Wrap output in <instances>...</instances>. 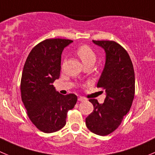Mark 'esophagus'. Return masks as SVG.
<instances>
[{"instance_id":"esophagus-1","label":"esophagus","mask_w":155,"mask_h":155,"mask_svg":"<svg viewBox=\"0 0 155 155\" xmlns=\"http://www.w3.org/2000/svg\"><path fill=\"white\" fill-rule=\"evenodd\" d=\"M78 101H85V98L84 97H78Z\"/></svg>"}]
</instances>
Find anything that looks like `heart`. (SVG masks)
Returning a JSON list of instances; mask_svg holds the SVG:
<instances>
[{
  "label": "heart",
  "mask_w": 155,
  "mask_h": 155,
  "mask_svg": "<svg viewBox=\"0 0 155 155\" xmlns=\"http://www.w3.org/2000/svg\"><path fill=\"white\" fill-rule=\"evenodd\" d=\"M76 54L81 60L84 66H93L97 60V56L94 51L87 45L81 46L76 51Z\"/></svg>",
  "instance_id": "heart-1"
}]
</instances>
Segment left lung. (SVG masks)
<instances>
[{
  "mask_svg": "<svg viewBox=\"0 0 155 155\" xmlns=\"http://www.w3.org/2000/svg\"><path fill=\"white\" fill-rule=\"evenodd\" d=\"M92 41L106 54L104 68L97 84L104 90L106 97L103 104L90 99L94 110L85 124L93 133L104 136L117 130L130 111L135 95V73L128 53L120 45L114 41Z\"/></svg>",
  "mask_w": 155,
  "mask_h": 155,
  "instance_id": "obj_1",
  "label": "left lung"
}]
</instances>
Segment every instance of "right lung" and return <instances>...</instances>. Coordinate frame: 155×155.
Segmentation results:
<instances>
[{
    "instance_id": "right-lung-1",
    "label": "right lung",
    "mask_w": 155,
    "mask_h": 155,
    "mask_svg": "<svg viewBox=\"0 0 155 155\" xmlns=\"http://www.w3.org/2000/svg\"><path fill=\"white\" fill-rule=\"evenodd\" d=\"M72 42L61 38L45 40L31 49L24 64L21 97L30 120L43 133L62 129L67 112L77 101L76 94L63 95L53 85L61 74L63 51Z\"/></svg>"
}]
</instances>
